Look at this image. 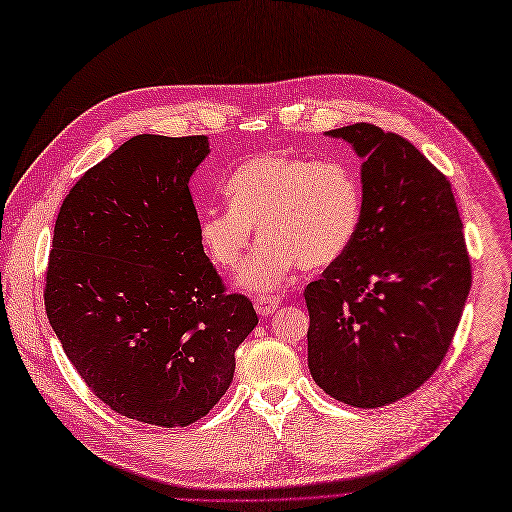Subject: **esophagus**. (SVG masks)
Listing matches in <instances>:
<instances>
[{"label": "esophagus", "mask_w": 512, "mask_h": 512, "mask_svg": "<svg viewBox=\"0 0 512 512\" xmlns=\"http://www.w3.org/2000/svg\"><path fill=\"white\" fill-rule=\"evenodd\" d=\"M280 306V300L278 298H266V295H261V298L255 300V310L259 312L261 317L266 315H272V312H276Z\"/></svg>", "instance_id": "esophagus-1"}]
</instances>
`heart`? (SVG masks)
Here are the masks:
<instances>
[{"label":"heart","mask_w":512,"mask_h":512,"mask_svg":"<svg viewBox=\"0 0 512 512\" xmlns=\"http://www.w3.org/2000/svg\"><path fill=\"white\" fill-rule=\"evenodd\" d=\"M225 195L229 206L202 212L200 238L210 259L232 270L259 229L263 244L238 276L251 291L276 289L298 266H332L349 251L364 217L361 178L338 159L259 153L229 174Z\"/></svg>","instance_id":"obj_1"}]
</instances>
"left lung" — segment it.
Returning <instances> with one entry per match:
<instances>
[{
  "label": "left lung",
  "mask_w": 512,
  "mask_h": 512,
  "mask_svg": "<svg viewBox=\"0 0 512 512\" xmlns=\"http://www.w3.org/2000/svg\"><path fill=\"white\" fill-rule=\"evenodd\" d=\"M364 159L357 238L304 289L308 368L334 400H402L447 355L472 285L451 183L419 148L370 123L327 131Z\"/></svg>",
  "instance_id": "left-lung-1"
}]
</instances>
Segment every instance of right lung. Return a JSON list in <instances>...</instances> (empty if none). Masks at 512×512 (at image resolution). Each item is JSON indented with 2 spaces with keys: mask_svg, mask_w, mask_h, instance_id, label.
<instances>
[{
  "mask_svg": "<svg viewBox=\"0 0 512 512\" xmlns=\"http://www.w3.org/2000/svg\"><path fill=\"white\" fill-rule=\"evenodd\" d=\"M206 136L142 134L65 195L44 306L65 355L119 415L159 427L206 417L257 325L206 257L189 178Z\"/></svg>",
  "mask_w": 512,
  "mask_h": 512,
  "instance_id": "obj_1",
  "label": "right lung"
}]
</instances>
